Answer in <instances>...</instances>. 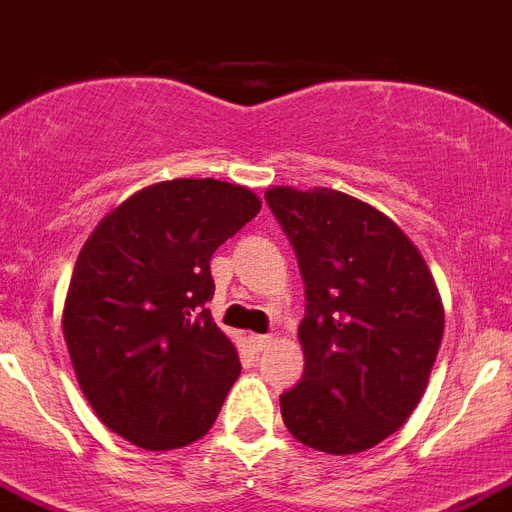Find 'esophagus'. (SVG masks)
I'll list each match as a JSON object with an SVG mask.
<instances>
[{"label": "esophagus", "instance_id": "obj_1", "mask_svg": "<svg viewBox=\"0 0 512 512\" xmlns=\"http://www.w3.org/2000/svg\"><path fill=\"white\" fill-rule=\"evenodd\" d=\"M270 342H273L270 334H249V347L255 352H263L265 347H270Z\"/></svg>", "mask_w": 512, "mask_h": 512}]
</instances>
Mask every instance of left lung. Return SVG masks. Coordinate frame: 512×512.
I'll return each instance as SVG.
<instances>
[{
	"label": "left lung",
	"instance_id": "left-lung-1",
	"mask_svg": "<svg viewBox=\"0 0 512 512\" xmlns=\"http://www.w3.org/2000/svg\"><path fill=\"white\" fill-rule=\"evenodd\" d=\"M305 281V373L281 394L297 442L355 455L376 447L421 402L444 334L429 265L376 207L334 189L265 191Z\"/></svg>",
	"mask_w": 512,
	"mask_h": 512
}]
</instances>
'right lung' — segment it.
I'll list each match as a JSON object with an SVG mask.
<instances>
[{
  "instance_id": "add662e5",
  "label": "right lung",
  "mask_w": 512,
  "mask_h": 512,
  "mask_svg": "<svg viewBox=\"0 0 512 512\" xmlns=\"http://www.w3.org/2000/svg\"><path fill=\"white\" fill-rule=\"evenodd\" d=\"M257 213L244 186L176 178L136 191L83 244L62 334L81 392L126 442L176 450L218 418L242 363L205 307L210 257Z\"/></svg>"
}]
</instances>
